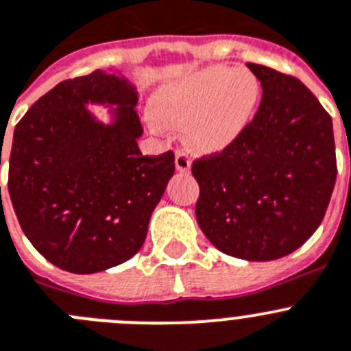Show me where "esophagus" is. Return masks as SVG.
Returning a JSON list of instances; mask_svg holds the SVG:
<instances>
[{
  "label": "esophagus",
  "instance_id": "34e87169",
  "mask_svg": "<svg viewBox=\"0 0 351 351\" xmlns=\"http://www.w3.org/2000/svg\"><path fill=\"white\" fill-rule=\"evenodd\" d=\"M176 169L182 173H188L191 170V160L186 151H176Z\"/></svg>",
  "mask_w": 351,
  "mask_h": 351
}]
</instances>
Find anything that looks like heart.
<instances>
[{
	"label": "heart",
	"instance_id": "b5f03b06",
	"mask_svg": "<svg viewBox=\"0 0 351 351\" xmlns=\"http://www.w3.org/2000/svg\"><path fill=\"white\" fill-rule=\"evenodd\" d=\"M261 97V83L250 71L202 67L154 90L149 125L156 132L163 130V123L184 127L189 146L219 153L249 128Z\"/></svg>",
	"mask_w": 351,
	"mask_h": 351
}]
</instances>
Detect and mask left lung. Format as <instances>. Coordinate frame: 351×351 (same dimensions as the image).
Masks as SVG:
<instances>
[{
  "instance_id": "obj_1",
  "label": "left lung",
  "mask_w": 351,
  "mask_h": 351,
  "mask_svg": "<svg viewBox=\"0 0 351 351\" xmlns=\"http://www.w3.org/2000/svg\"><path fill=\"white\" fill-rule=\"evenodd\" d=\"M263 86L252 123L219 154L197 160V221L215 249L273 261L322 223L336 184L332 120L298 78L247 62Z\"/></svg>"
}]
</instances>
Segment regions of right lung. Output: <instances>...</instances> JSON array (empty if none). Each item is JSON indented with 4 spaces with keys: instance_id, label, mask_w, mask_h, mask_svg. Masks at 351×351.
<instances>
[{
    "instance_id": "add662e5",
    "label": "right lung",
    "mask_w": 351,
    "mask_h": 351,
    "mask_svg": "<svg viewBox=\"0 0 351 351\" xmlns=\"http://www.w3.org/2000/svg\"><path fill=\"white\" fill-rule=\"evenodd\" d=\"M137 101L120 71L97 69L53 86L15 127L10 200L29 242L57 268L104 271L146 240L176 163L172 151L141 153ZM88 105H106L108 123Z\"/></svg>"
}]
</instances>
